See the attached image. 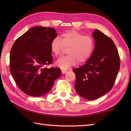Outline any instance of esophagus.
<instances>
[{"label":"esophagus","instance_id":"34e87169","mask_svg":"<svg viewBox=\"0 0 131 131\" xmlns=\"http://www.w3.org/2000/svg\"><path fill=\"white\" fill-rule=\"evenodd\" d=\"M61 72H62V73H63V74H65L66 72H67V70H65V69H62L61 70Z\"/></svg>","mask_w":131,"mask_h":131}]
</instances>
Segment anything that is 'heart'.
Here are the masks:
<instances>
[{"label":"heart","mask_w":131,"mask_h":131,"mask_svg":"<svg viewBox=\"0 0 131 131\" xmlns=\"http://www.w3.org/2000/svg\"><path fill=\"white\" fill-rule=\"evenodd\" d=\"M64 47L67 55L57 59L56 65L62 69H67L71 66L87 62L91 56L95 47V41L91 36L85 35L76 30H69L63 32L61 39L55 37L50 43V49L55 57L61 54Z\"/></svg>","instance_id":"b5f03b06"}]
</instances>
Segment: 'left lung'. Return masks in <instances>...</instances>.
I'll use <instances>...</instances> for the list:
<instances>
[{
    "label": "left lung",
    "instance_id": "1",
    "mask_svg": "<svg viewBox=\"0 0 131 131\" xmlns=\"http://www.w3.org/2000/svg\"><path fill=\"white\" fill-rule=\"evenodd\" d=\"M94 51L85 65L73 70L76 74L75 89L80 96L95 100L112 90L120 67L116 45L100 30L92 33Z\"/></svg>",
    "mask_w": 131,
    "mask_h": 131
}]
</instances>
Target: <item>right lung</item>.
<instances>
[{
	"label": "right lung",
	"mask_w": 131,
	"mask_h": 131,
	"mask_svg": "<svg viewBox=\"0 0 131 131\" xmlns=\"http://www.w3.org/2000/svg\"><path fill=\"white\" fill-rule=\"evenodd\" d=\"M57 36L54 28L35 26L13 45L10 72L18 87L25 94L35 97L46 95L61 75L59 68L44 67L52 62L50 43Z\"/></svg>",
	"instance_id": "right-lung-1"
}]
</instances>
